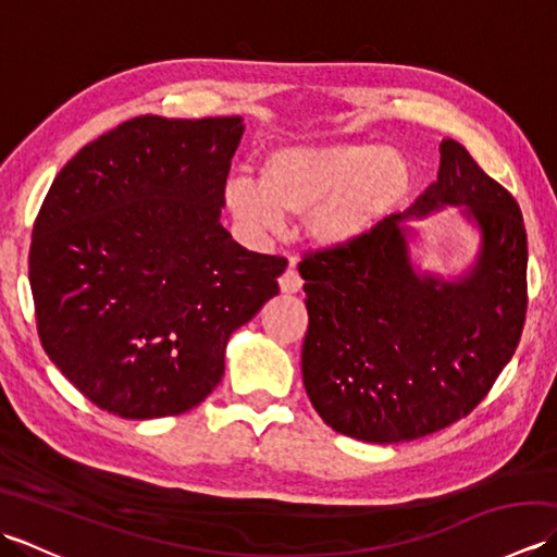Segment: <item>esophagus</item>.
<instances>
[{
  "label": "esophagus",
  "mask_w": 557,
  "mask_h": 557,
  "mask_svg": "<svg viewBox=\"0 0 557 557\" xmlns=\"http://www.w3.org/2000/svg\"><path fill=\"white\" fill-rule=\"evenodd\" d=\"M301 285H304V280L299 277V272H297V265H294V260L289 263V268L282 272V277H280V289L285 292V294H294V292H299L301 289Z\"/></svg>",
  "instance_id": "obj_1"
}]
</instances>
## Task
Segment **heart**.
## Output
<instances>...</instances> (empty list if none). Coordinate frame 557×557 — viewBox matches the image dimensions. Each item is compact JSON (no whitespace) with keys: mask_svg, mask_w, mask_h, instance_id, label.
I'll return each mask as SVG.
<instances>
[{"mask_svg":"<svg viewBox=\"0 0 557 557\" xmlns=\"http://www.w3.org/2000/svg\"><path fill=\"white\" fill-rule=\"evenodd\" d=\"M407 160L395 148L335 140L270 150L260 182L232 176L224 203L248 232H280L285 215L306 218L309 239L325 251L351 248L381 227L409 194Z\"/></svg>","mask_w":557,"mask_h":557,"instance_id":"1","label":"heart"}]
</instances>
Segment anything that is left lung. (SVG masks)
I'll return each mask as SVG.
<instances>
[{
  "mask_svg": "<svg viewBox=\"0 0 557 557\" xmlns=\"http://www.w3.org/2000/svg\"><path fill=\"white\" fill-rule=\"evenodd\" d=\"M447 205L482 236L478 260L455 281L412 265L404 224ZM299 272L309 309L306 393L330 429L357 441H417L465 419L522 337V212L453 138L441 144V172L417 203L357 246L309 253Z\"/></svg>",
  "mask_w": 557,
  "mask_h": 557,
  "instance_id": "8db88e82",
  "label": "left lung"
}]
</instances>
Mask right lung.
I'll list each match as a JSON object with an SVG mask.
<instances>
[{"label":"right lung","mask_w":557,"mask_h":557,"mask_svg":"<svg viewBox=\"0 0 557 557\" xmlns=\"http://www.w3.org/2000/svg\"><path fill=\"white\" fill-rule=\"evenodd\" d=\"M242 116H136L57 174L28 277L47 357L122 419L176 417L224 373V349L280 292L287 260L220 224Z\"/></svg>","instance_id":"obj_1"}]
</instances>
